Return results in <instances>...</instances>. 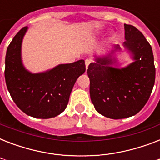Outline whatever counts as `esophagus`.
Segmentation results:
<instances>
[{
  "label": "esophagus",
  "instance_id": "1",
  "mask_svg": "<svg viewBox=\"0 0 160 160\" xmlns=\"http://www.w3.org/2000/svg\"><path fill=\"white\" fill-rule=\"evenodd\" d=\"M90 64V60H85V67H86V69H88V67H89V65Z\"/></svg>",
  "mask_w": 160,
  "mask_h": 160
}]
</instances>
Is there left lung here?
<instances>
[{
  "instance_id": "left-lung-1",
  "label": "left lung",
  "mask_w": 160,
  "mask_h": 160,
  "mask_svg": "<svg viewBox=\"0 0 160 160\" xmlns=\"http://www.w3.org/2000/svg\"><path fill=\"white\" fill-rule=\"evenodd\" d=\"M124 51L115 45L104 55H94L87 70L90 95L95 109L107 118L131 117L145 105L155 80L151 46L144 35L131 25L124 24ZM126 51L133 61L117 68L116 54Z\"/></svg>"
}]
</instances>
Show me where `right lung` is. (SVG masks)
<instances>
[{
	"label": "right lung",
	"mask_w": 160,
	"mask_h": 160,
	"mask_svg": "<svg viewBox=\"0 0 160 160\" xmlns=\"http://www.w3.org/2000/svg\"><path fill=\"white\" fill-rule=\"evenodd\" d=\"M26 26L9 45L5 79L8 91L19 109L29 116L50 119L65 109L75 83L85 71V60L60 64L43 72L32 73L25 67L21 47Z\"/></svg>",
	"instance_id": "add662e5"
}]
</instances>
